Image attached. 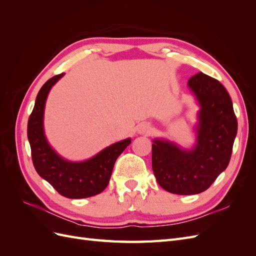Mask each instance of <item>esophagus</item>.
<instances>
[{"mask_svg":"<svg viewBox=\"0 0 256 256\" xmlns=\"http://www.w3.org/2000/svg\"><path fill=\"white\" fill-rule=\"evenodd\" d=\"M150 131L152 129L147 124H143V125H140V127H138V134H148Z\"/></svg>","mask_w":256,"mask_h":256,"instance_id":"esophagus-1","label":"esophagus"}]
</instances>
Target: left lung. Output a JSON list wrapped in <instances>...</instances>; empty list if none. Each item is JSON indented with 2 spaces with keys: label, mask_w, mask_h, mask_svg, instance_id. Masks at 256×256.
I'll return each mask as SVG.
<instances>
[{
  "label": "left lung",
  "mask_w": 256,
  "mask_h": 256,
  "mask_svg": "<svg viewBox=\"0 0 256 256\" xmlns=\"http://www.w3.org/2000/svg\"><path fill=\"white\" fill-rule=\"evenodd\" d=\"M189 88L200 106L198 144L184 150L168 141L154 140L152 164L158 184L174 194L207 190L230 164L237 118L228 90L203 72L192 76Z\"/></svg>",
  "instance_id": "left-lung-1"
}]
</instances>
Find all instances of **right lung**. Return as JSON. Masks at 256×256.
I'll return each instance as SVG.
<instances>
[{"label": "right lung", "instance_id": "1", "mask_svg": "<svg viewBox=\"0 0 256 256\" xmlns=\"http://www.w3.org/2000/svg\"><path fill=\"white\" fill-rule=\"evenodd\" d=\"M64 74L52 76L38 92L34 109L28 122V138L36 172L60 196L84 198L102 193L109 184L116 159L131 143L130 138L115 143L84 162L60 158L48 144L44 134L42 118L48 92Z\"/></svg>", "mask_w": 256, "mask_h": 256}]
</instances>
